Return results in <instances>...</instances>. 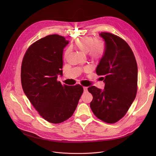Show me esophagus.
<instances>
[{
  "mask_svg": "<svg viewBox=\"0 0 156 156\" xmlns=\"http://www.w3.org/2000/svg\"><path fill=\"white\" fill-rule=\"evenodd\" d=\"M83 89H84V91H86L87 90V87H83Z\"/></svg>",
  "mask_w": 156,
  "mask_h": 156,
  "instance_id": "esophagus-1",
  "label": "esophagus"
}]
</instances>
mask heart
Returning a JSON list of instances; mask_svg holds the SVG:
<instances>
[{
    "label": "heart",
    "instance_id": "heart-1",
    "mask_svg": "<svg viewBox=\"0 0 156 156\" xmlns=\"http://www.w3.org/2000/svg\"><path fill=\"white\" fill-rule=\"evenodd\" d=\"M75 47L83 53L89 52L90 57L94 60L99 59L103 55L104 47L103 44L98 41L94 42V39L91 37H83L77 39L75 42ZM68 54V51L66 54Z\"/></svg>",
    "mask_w": 156,
    "mask_h": 156
}]
</instances>
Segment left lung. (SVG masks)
<instances>
[{"instance_id":"8db88e82","label":"left lung","mask_w":156,"mask_h":156,"mask_svg":"<svg viewBox=\"0 0 156 156\" xmlns=\"http://www.w3.org/2000/svg\"><path fill=\"white\" fill-rule=\"evenodd\" d=\"M105 49L96 70L105 83L104 90L87 88L93 95L90 107L100 120L114 123L120 120L134 101L137 93L138 66L128 44L120 37L102 32Z\"/></svg>"}]
</instances>
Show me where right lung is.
<instances>
[{
  "label": "right lung",
  "instance_id": "1",
  "mask_svg": "<svg viewBox=\"0 0 156 156\" xmlns=\"http://www.w3.org/2000/svg\"><path fill=\"white\" fill-rule=\"evenodd\" d=\"M69 41L58 34L37 41L28 49L21 69V81L27 98L49 122L59 123L73 114L83 94L80 84L62 86L63 49Z\"/></svg>",
  "mask_w": 156,
  "mask_h": 156
}]
</instances>
